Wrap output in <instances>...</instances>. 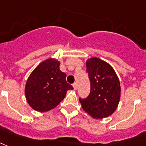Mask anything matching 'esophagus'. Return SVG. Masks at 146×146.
<instances>
[{"instance_id":"obj_1","label":"esophagus","mask_w":146,"mask_h":146,"mask_svg":"<svg viewBox=\"0 0 146 146\" xmlns=\"http://www.w3.org/2000/svg\"><path fill=\"white\" fill-rule=\"evenodd\" d=\"M73 88H74V90H77V84L76 83L73 84Z\"/></svg>"}]
</instances>
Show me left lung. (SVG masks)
Segmentation results:
<instances>
[{
  "instance_id": "1",
  "label": "left lung",
  "mask_w": 146,
  "mask_h": 146,
  "mask_svg": "<svg viewBox=\"0 0 146 146\" xmlns=\"http://www.w3.org/2000/svg\"><path fill=\"white\" fill-rule=\"evenodd\" d=\"M91 82L88 98H79L82 108L95 119L110 116L120 99V84L113 68L98 58H91L86 62Z\"/></svg>"
}]
</instances>
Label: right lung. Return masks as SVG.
Masks as SVG:
<instances>
[{
	"label": "right lung",
	"mask_w": 146,
	"mask_h": 146,
	"mask_svg": "<svg viewBox=\"0 0 146 146\" xmlns=\"http://www.w3.org/2000/svg\"><path fill=\"white\" fill-rule=\"evenodd\" d=\"M60 62L48 58L41 62L28 78L25 95L33 109L48 111L59 104L68 90L73 87L66 81V74L59 69Z\"/></svg>",
	"instance_id": "add662e5"
}]
</instances>
